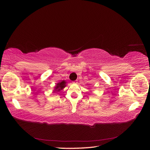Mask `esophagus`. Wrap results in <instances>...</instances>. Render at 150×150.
<instances>
[{"label": "esophagus", "mask_w": 150, "mask_h": 150, "mask_svg": "<svg viewBox=\"0 0 150 150\" xmlns=\"http://www.w3.org/2000/svg\"><path fill=\"white\" fill-rule=\"evenodd\" d=\"M73 83H77L76 82H74H74H73Z\"/></svg>", "instance_id": "esophagus-1"}]
</instances>
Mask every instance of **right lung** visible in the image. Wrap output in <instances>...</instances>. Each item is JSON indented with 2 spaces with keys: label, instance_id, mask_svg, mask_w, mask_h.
<instances>
[{
  "label": "right lung",
  "instance_id": "right-lung-1",
  "mask_svg": "<svg viewBox=\"0 0 150 150\" xmlns=\"http://www.w3.org/2000/svg\"><path fill=\"white\" fill-rule=\"evenodd\" d=\"M65 86H66V82L64 81H62V82L57 84L56 87L55 88V91H60L61 89L64 88Z\"/></svg>",
  "mask_w": 150,
  "mask_h": 150
}]
</instances>
